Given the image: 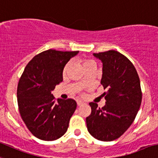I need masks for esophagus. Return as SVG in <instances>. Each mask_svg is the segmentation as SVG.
Masks as SVG:
<instances>
[{
	"instance_id": "obj_1",
	"label": "esophagus",
	"mask_w": 158,
	"mask_h": 158,
	"mask_svg": "<svg viewBox=\"0 0 158 158\" xmlns=\"http://www.w3.org/2000/svg\"><path fill=\"white\" fill-rule=\"evenodd\" d=\"M84 103L83 101L82 100H77V105L78 106H80V105H82V104Z\"/></svg>"
}]
</instances>
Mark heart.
I'll return each instance as SVG.
<instances>
[{
  "mask_svg": "<svg viewBox=\"0 0 158 158\" xmlns=\"http://www.w3.org/2000/svg\"><path fill=\"white\" fill-rule=\"evenodd\" d=\"M82 65H83L84 68H85V66H87V65H90V64H95V62L93 60H82ZM69 66H70V62H68L67 64H65V65L64 66L63 71H62V74H63L64 76L66 74V73H67V71H68Z\"/></svg>",
  "mask_w": 158,
  "mask_h": 158,
  "instance_id": "heart-1",
  "label": "heart"
}]
</instances>
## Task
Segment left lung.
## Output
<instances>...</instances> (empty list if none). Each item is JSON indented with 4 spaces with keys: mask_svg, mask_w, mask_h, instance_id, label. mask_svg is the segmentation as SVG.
Masks as SVG:
<instances>
[{
    "mask_svg": "<svg viewBox=\"0 0 158 158\" xmlns=\"http://www.w3.org/2000/svg\"><path fill=\"white\" fill-rule=\"evenodd\" d=\"M93 56L102 63L100 83L107 91L103 107L89 102L87 130L97 140L112 141L124 134L137 116L142 100L140 79L132 62L121 53L110 50Z\"/></svg>",
    "mask_w": 158,
    "mask_h": 158,
    "instance_id": "obj_1",
    "label": "left lung"
}]
</instances>
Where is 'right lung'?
<instances>
[{
	"instance_id": "obj_1",
	"label": "right lung",
	"mask_w": 158,
	"mask_h": 158,
	"mask_svg": "<svg viewBox=\"0 0 158 158\" xmlns=\"http://www.w3.org/2000/svg\"><path fill=\"white\" fill-rule=\"evenodd\" d=\"M79 52L48 49L28 62L18 82L17 98L20 114L27 129L42 140H57L65 134L77 103L73 99H58L52 92L63 80L67 62Z\"/></svg>"
}]
</instances>
